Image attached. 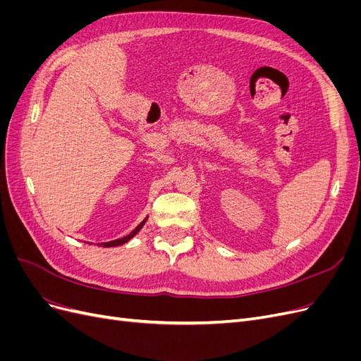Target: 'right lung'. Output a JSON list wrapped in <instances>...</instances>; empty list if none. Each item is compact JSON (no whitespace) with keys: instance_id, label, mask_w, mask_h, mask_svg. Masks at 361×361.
<instances>
[{"instance_id":"add662e5","label":"right lung","mask_w":361,"mask_h":361,"mask_svg":"<svg viewBox=\"0 0 361 361\" xmlns=\"http://www.w3.org/2000/svg\"><path fill=\"white\" fill-rule=\"evenodd\" d=\"M146 220H147V218H146ZM146 220H143V221H141V223H140V224H138V226H137V227L134 228V231H133V232H130L129 235H126V236H123V238H118V239H114V241H110V243H102L101 245H102V247H117V245H122V244L128 243V241H129V239H130V238H133V236H135V235H137V232L140 231V228L145 226Z\"/></svg>"}]
</instances>
